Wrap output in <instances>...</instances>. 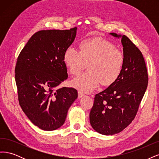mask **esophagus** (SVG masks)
<instances>
[{
    "instance_id": "obj_1",
    "label": "esophagus",
    "mask_w": 159,
    "mask_h": 159,
    "mask_svg": "<svg viewBox=\"0 0 159 159\" xmlns=\"http://www.w3.org/2000/svg\"><path fill=\"white\" fill-rule=\"evenodd\" d=\"M84 94L82 92H81V91H78V99L81 98L82 97H84Z\"/></svg>"
}]
</instances>
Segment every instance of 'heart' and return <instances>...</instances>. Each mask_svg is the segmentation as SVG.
<instances>
[{"label": "heart", "instance_id": "1", "mask_svg": "<svg viewBox=\"0 0 159 159\" xmlns=\"http://www.w3.org/2000/svg\"><path fill=\"white\" fill-rule=\"evenodd\" d=\"M64 61L70 73L79 75L88 64L89 71L74 78L71 85L81 92L89 93L97 88L114 84L121 75L124 56L112 42L101 38L84 40L80 51L73 47L67 48Z\"/></svg>", "mask_w": 159, "mask_h": 159}]
</instances>
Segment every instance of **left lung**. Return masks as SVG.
<instances>
[{"instance_id":"1","label":"left lung","mask_w":159,"mask_h":159,"mask_svg":"<svg viewBox=\"0 0 159 159\" xmlns=\"http://www.w3.org/2000/svg\"><path fill=\"white\" fill-rule=\"evenodd\" d=\"M121 38L124 65L114 84L98 94L89 113L91 127L98 133L113 135L122 131L136 116L148 85V73L141 52L125 35Z\"/></svg>"}]
</instances>
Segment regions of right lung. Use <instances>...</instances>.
Returning a JSON list of instances; mask_svg holds the SVG:
<instances>
[{
	"label": "right lung",
	"mask_w": 159,
	"mask_h": 159,
	"mask_svg": "<svg viewBox=\"0 0 159 159\" xmlns=\"http://www.w3.org/2000/svg\"><path fill=\"white\" fill-rule=\"evenodd\" d=\"M77 28L36 32L19 54L15 81L19 104L34 125L53 131L63 125L71 104L78 98L73 88H58L68 78L64 61Z\"/></svg>",
	"instance_id": "add662e5"
}]
</instances>
